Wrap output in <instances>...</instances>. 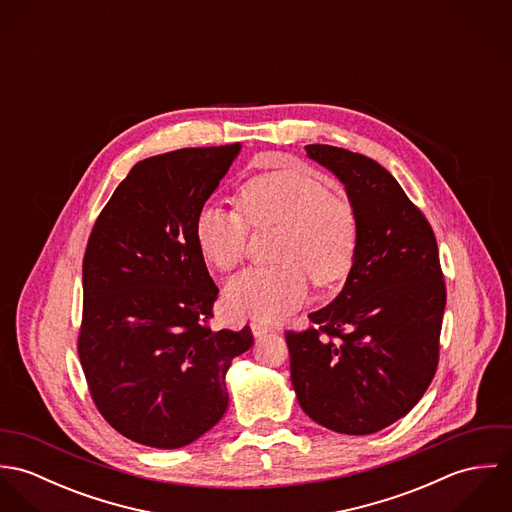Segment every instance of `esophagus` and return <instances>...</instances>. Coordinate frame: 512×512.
Listing matches in <instances>:
<instances>
[{
    "label": "esophagus",
    "mask_w": 512,
    "mask_h": 512,
    "mask_svg": "<svg viewBox=\"0 0 512 512\" xmlns=\"http://www.w3.org/2000/svg\"><path fill=\"white\" fill-rule=\"evenodd\" d=\"M250 329H252L254 337H262V335L274 331V327H270V325H266V323H262V321H252V323H250Z\"/></svg>",
    "instance_id": "obj_1"
}]
</instances>
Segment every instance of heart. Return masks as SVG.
Instances as JSON below:
<instances>
[{"instance_id":"heart-1","label":"heart","mask_w":512,"mask_h":512,"mask_svg":"<svg viewBox=\"0 0 512 512\" xmlns=\"http://www.w3.org/2000/svg\"><path fill=\"white\" fill-rule=\"evenodd\" d=\"M240 211L207 203L195 219L201 256L219 272L240 264L248 225L280 226L272 268H248L226 286V305L236 315L278 321L299 307L309 278L317 286L345 280L359 250L355 207L331 193L307 167L293 165L248 179L240 189Z\"/></svg>"}]
</instances>
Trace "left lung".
Instances as JSON below:
<instances>
[{"label": "left lung", "mask_w": 512, "mask_h": 512, "mask_svg": "<svg viewBox=\"0 0 512 512\" xmlns=\"http://www.w3.org/2000/svg\"><path fill=\"white\" fill-rule=\"evenodd\" d=\"M307 155L345 185L359 250L343 292L288 331L292 384L317 424L366 436L404 418L439 361L445 282L436 234L398 181L374 159L323 144Z\"/></svg>", "instance_id": "8db88e82"}]
</instances>
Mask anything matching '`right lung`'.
Returning <instances> with one entry per match:
<instances>
[{"label": "right lung", "instance_id": "obj_1", "mask_svg": "<svg viewBox=\"0 0 512 512\" xmlns=\"http://www.w3.org/2000/svg\"><path fill=\"white\" fill-rule=\"evenodd\" d=\"M238 151L185 147L136 163L86 244L80 365L104 420L142 445L175 449L209 432L228 408V366L254 343L248 325L211 329L219 288L195 240Z\"/></svg>", "mask_w": 512, "mask_h": 512}]
</instances>
